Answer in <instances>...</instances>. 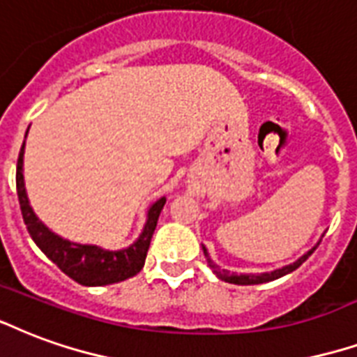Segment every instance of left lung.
Masks as SVG:
<instances>
[{
  "label": "left lung",
  "instance_id": "1",
  "mask_svg": "<svg viewBox=\"0 0 357 357\" xmlns=\"http://www.w3.org/2000/svg\"><path fill=\"white\" fill-rule=\"evenodd\" d=\"M316 250V248H312L310 252L305 253L303 257H301L299 261H295L293 265H287L284 266V268H278V271H273V273H263V274H231L229 271H221L218 265H213V261L210 259V255H208V252L204 250V255H206V261H208V266L212 268L213 273L218 274L219 278L225 280V282H229V284H238V286H253V284H265V282H273V280L280 278V276H286V274L293 273L295 268H299L303 263H305L310 255H312V252Z\"/></svg>",
  "mask_w": 357,
  "mask_h": 357
}]
</instances>
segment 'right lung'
Instances as JSON below:
<instances>
[{"label": "right lung", "mask_w": 357, "mask_h": 357, "mask_svg": "<svg viewBox=\"0 0 357 357\" xmlns=\"http://www.w3.org/2000/svg\"><path fill=\"white\" fill-rule=\"evenodd\" d=\"M24 162V144L18 153L17 160V195L20 202V212H22L26 229L30 232L33 242L38 244L41 252L54 263V265L68 274L71 280H75L81 286H107V284H117L126 278H132L144 268L147 250L151 244L153 232L157 227L160 210L165 208L166 199L157 200L149 208L147 213V223L139 238L126 250L121 252H105L96 245L73 244L70 240L60 238L58 234L51 232L47 227L36 218V213L30 208L26 189H24L22 176Z\"/></svg>", "instance_id": "add662e5"}]
</instances>
